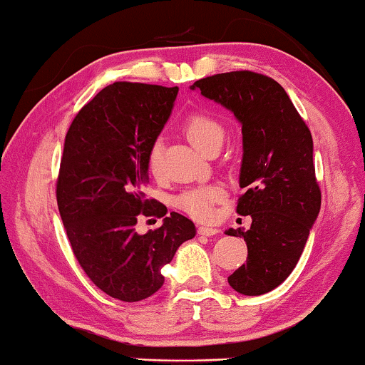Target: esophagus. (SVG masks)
I'll list each match as a JSON object with an SVG mask.
<instances>
[{
	"label": "esophagus",
	"mask_w": 365,
	"mask_h": 365,
	"mask_svg": "<svg viewBox=\"0 0 365 365\" xmlns=\"http://www.w3.org/2000/svg\"><path fill=\"white\" fill-rule=\"evenodd\" d=\"M197 232L202 234V236H216V234L219 232V229L214 226H199Z\"/></svg>",
	"instance_id": "obj_1"
}]
</instances>
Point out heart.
<instances>
[{"instance_id": "obj_1", "label": "heart", "mask_w": 365, "mask_h": 365, "mask_svg": "<svg viewBox=\"0 0 365 365\" xmlns=\"http://www.w3.org/2000/svg\"><path fill=\"white\" fill-rule=\"evenodd\" d=\"M184 133L192 146L204 153L206 148L211 144L214 139L222 138V126L216 119L207 116L202 113H194L186 119L184 123ZM161 156H163V146L161 143L156 141L149 149L148 164L151 173L158 174L159 166H161ZM222 192L217 187H199L192 189V191L184 192L181 197L178 199V206L184 209L187 214L197 217V219H207L212 216L214 204L221 199Z\"/></svg>"}]
</instances>
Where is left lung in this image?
<instances>
[{
  "label": "left lung",
  "instance_id": "1",
  "mask_svg": "<svg viewBox=\"0 0 365 365\" xmlns=\"http://www.w3.org/2000/svg\"><path fill=\"white\" fill-rule=\"evenodd\" d=\"M191 89L229 109L242 126L239 186L246 192L237 212L252 222L226 231L247 244L246 264L227 282L244 296L271 292L294 271L321 211L311 131L281 84L264 74H214Z\"/></svg>",
  "mask_w": 365,
  "mask_h": 365
}]
</instances>
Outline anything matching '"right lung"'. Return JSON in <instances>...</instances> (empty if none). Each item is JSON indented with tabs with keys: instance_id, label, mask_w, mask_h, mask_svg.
Segmentation results:
<instances>
[{
	"instance_id": "right-lung-1",
	"label": "right lung",
	"mask_w": 365,
	"mask_h": 365,
	"mask_svg": "<svg viewBox=\"0 0 365 365\" xmlns=\"http://www.w3.org/2000/svg\"><path fill=\"white\" fill-rule=\"evenodd\" d=\"M179 88L113 83L73 119L64 139L56 199L71 249L86 276L108 296L143 301L164 284L161 269L196 226L144 197L149 149L171 116ZM141 215L164 217L138 235Z\"/></svg>"
}]
</instances>
